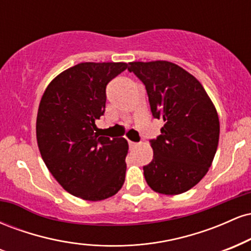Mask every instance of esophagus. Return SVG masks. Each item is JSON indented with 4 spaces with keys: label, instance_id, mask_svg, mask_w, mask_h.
Wrapping results in <instances>:
<instances>
[{
    "label": "esophagus",
    "instance_id": "1",
    "mask_svg": "<svg viewBox=\"0 0 251 251\" xmlns=\"http://www.w3.org/2000/svg\"><path fill=\"white\" fill-rule=\"evenodd\" d=\"M128 145H129V148H135V146H137L138 144L134 143V142H131V140H128Z\"/></svg>",
    "mask_w": 251,
    "mask_h": 251
}]
</instances>
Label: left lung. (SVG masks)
<instances>
[{"mask_svg": "<svg viewBox=\"0 0 251 251\" xmlns=\"http://www.w3.org/2000/svg\"><path fill=\"white\" fill-rule=\"evenodd\" d=\"M128 71L142 80L153 118L164 120L152 139L153 159L144 166L146 183L163 195L194 188L209 171L220 139L214 103L194 75L169 61L129 62Z\"/></svg>", "mask_w": 251, "mask_h": 251, "instance_id": "1", "label": "left lung"}]
</instances>
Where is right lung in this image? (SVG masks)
I'll list each match as a JSON object with an SVG mask.
<instances>
[{
	"label": "right lung",
	"mask_w": 251,
	"mask_h": 251,
	"mask_svg": "<svg viewBox=\"0 0 251 251\" xmlns=\"http://www.w3.org/2000/svg\"><path fill=\"white\" fill-rule=\"evenodd\" d=\"M125 62H81L46 88L36 118V139L46 166L71 195L85 201L112 197L125 181L128 144L101 137L96 122L105 112L106 86Z\"/></svg>",
	"instance_id": "obj_1"
}]
</instances>
